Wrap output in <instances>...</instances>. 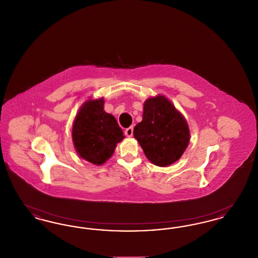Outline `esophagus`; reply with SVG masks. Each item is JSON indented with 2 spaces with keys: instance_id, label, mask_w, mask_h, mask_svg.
Listing matches in <instances>:
<instances>
[{
  "instance_id": "34e87169",
  "label": "esophagus",
  "mask_w": 258,
  "mask_h": 258,
  "mask_svg": "<svg viewBox=\"0 0 258 258\" xmlns=\"http://www.w3.org/2000/svg\"><path fill=\"white\" fill-rule=\"evenodd\" d=\"M124 135H126L127 137H132L133 135H134V128H133V126L127 127V128L124 131Z\"/></svg>"
}]
</instances>
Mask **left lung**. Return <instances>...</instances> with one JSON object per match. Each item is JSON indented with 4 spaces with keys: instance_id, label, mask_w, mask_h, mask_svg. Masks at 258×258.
I'll list each match as a JSON object with an SVG mask.
<instances>
[{
    "instance_id": "obj_1",
    "label": "left lung",
    "mask_w": 258,
    "mask_h": 258,
    "mask_svg": "<svg viewBox=\"0 0 258 258\" xmlns=\"http://www.w3.org/2000/svg\"><path fill=\"white\" fill-rule=\"evenodd\" d=\"M134 135L148 160L162 167L182 157L190 138L184 116L161 95L144 102L143 118L135 125Z\"/></svg>"
}]
</instances>
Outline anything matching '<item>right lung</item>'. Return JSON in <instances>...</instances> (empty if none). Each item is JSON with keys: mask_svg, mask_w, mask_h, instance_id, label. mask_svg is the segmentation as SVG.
Returning a JSON list of instances; mask_svg holds the SVG:
<instances>
[{"mask_svg": "<svg viewBox=\"0 0 258 258\" xmlns=\"http://www.w3.org/2000/svg\"><path fill=\"white\" fill-rule=\"evenodd\" d=\"M104 99L90 98L80 107L73 125L74 148L82 159L101 165L124 138L115 117L104 111Z\"/></svg>", "mask_w": 258, "mask_h": 258, "instance_id": "right-lung-1", "label": "right lung"}]
</instances>
